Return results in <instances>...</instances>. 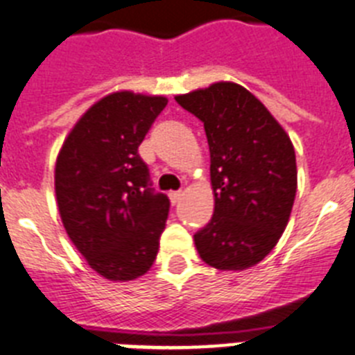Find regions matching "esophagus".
<instances>
[{
    "label": "esophagus",
    "mask_w": 355,
    "mask_h": 355,
    "mask_svg": "<svg viewBox=\"0 0 355 355\" xmlns=\"http://www.w3.org/2000/svg\"><path fill=\"white\" fill-rule=\"evenodd\" d=\"M168 197H171L172 205H175V202H180V200H181V197H183V192H181V190H178V192H171V193H168Z\"/></svg>",
    "instance_id": "obj_1"
}]
</instances>
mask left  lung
Listing matches in <instances>:
<instances>
[{"instance_id":"left-lung-1","label":"left lung","mask_w":355,"mask_h":355,"mask_svg":"<svg viewBox=\"0 0 355 355\" xmlns=\"http://www.w3.org/2000/svg\"><path fill=\"white\" fill-rule=\"evenodd\" d=\"M175 101L205 124L209 146L215 211L193 234L200 259L218 270L258 265L293 208L297 163L290 137L241 85L220 81Z\"/></svg>"}]
</instances>
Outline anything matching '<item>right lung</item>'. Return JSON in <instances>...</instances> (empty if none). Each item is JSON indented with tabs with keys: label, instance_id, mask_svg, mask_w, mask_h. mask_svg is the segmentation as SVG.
I'll list each match as a JSON object with an SVG mask.
<instances>
[{
	"label": "right lung",
	"instance_id": "add662e5",
	"mask_svg": "<svg viewBox=\"0 0 355 355\" xmlns=\"http://www.w3.org/2000/svg\"><path fill=\"white\" fill-rule=\"evenodd\" d=\"M167 97L114 92L90 106L56 158L55 192L71 241L92 270L133 281L156 259L171 200L155 192L139 146Z\"/></svg>",
	"mask_w": 355,
	"mask_h": 355
}]
</instances>
